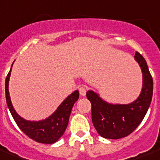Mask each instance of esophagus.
I'll return each mask as SVG.
<instances>
[{"label":"esophagus","mask_w":160,"mask_h":160,"mask_svg":"<svg viewBox=\"0 0 160 160\" xmlns=\"http://www.w3.org/2000/svg\"><path fill=\"white\" fill-rule=\"evenodd\" d=\"M79 92H80V95L82 96H85V94H86V89L84 86H81L79 88Z\"/></svg>","instance_id":"obj_1"}]
</instances>
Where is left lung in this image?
Returning a JSON list of instances; mask_svg holds the SVG:
<instances>
[{
	"mask_svg": "<svg viewBox=\"0 0 160 160\" xmlns=\"http://www.w3.org/2000/svg\"><path fill=\"white\" fill-rule=\"evenodd\" d=\"M142 73V88L137 100L129 104H111L92 91L86 92L91 103L92 122L105 138L127 137L137 128L148 112L153 96V82L146 60L138 52L134 56Z\"/></svg>",
	"mask_w": 160,
	"mask_h": 160,
	"instance_id": "1",
	"label": "left lung"
}]
</instances>
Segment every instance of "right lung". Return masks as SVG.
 Masks as SVG:
<instances>
[{"label": "right lung", "instance_id": "add662e5", "mask_svg": "<svg viewBox=\"0 0 160 160\" xmlns=\"http://www.w3.org/2000/svg\"><path fill=\"white\" fill-rule=\"evenodd\" d=\"M11 71H12V68L6 78L5 91H6L7 107L9 108L10 112L12 114L13 119L15 120L16 123L18 124L19 128L28 137L36 142L41 143H53L57 142L64 134L68 126L72 107L75 104V102L79 99V91H75L71 95H69L58 106L55 112L44 120L38 121V122L25 120L17 113L11 102L9 90H8Z\"/></svg>", "mask_w": 160, "mask_h": 160}]
</instances>
